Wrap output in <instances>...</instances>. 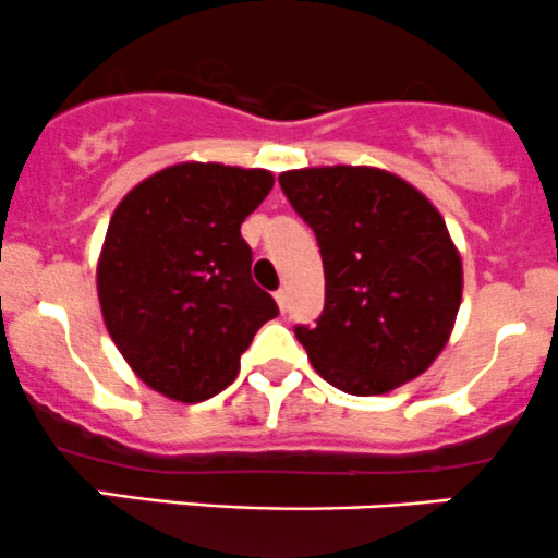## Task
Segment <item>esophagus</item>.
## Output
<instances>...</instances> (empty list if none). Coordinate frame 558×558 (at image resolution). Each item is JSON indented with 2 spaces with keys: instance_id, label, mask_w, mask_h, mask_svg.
I'll return each instance as SVG.
<instances>
[{
  "instance_id": "esophagus-1",
  "label": "esophagus",
  "mask_w": 558,
  "mask_h": 558,
  "mask_svg": "<svg viewBox=\"0 0 558 558\" xmlns=\"http://www.w3.org/2000/svg\"><path fill=\"white\" fill-rule=\"evenodd\" d=\"M274 298H277V305H279V311H281V314H284V311H287V290H279L277 295H274Z\"/></svg>"
}]
</instances>
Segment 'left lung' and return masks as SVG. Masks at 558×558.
I'll return each mask as SVG.
<instances>
[{
    "label": "left lung",
    "instance_id": "left-lung-1",
    "mask_svg": "<svg viewBox=\"0 0 558 558\" xmlns=\"http://www.w3.org/2000/svg\"><path fill=\"white\" fill-rule=\"evenodd\" d=\"M279 185L325 263V311L295 327L316 373L353 397L423 375L463 298V263L439 209L377 167H305L281 172Z\"/></svg>",
    "mask_w": 558,
    "mask_h": 558
}]
</instances>
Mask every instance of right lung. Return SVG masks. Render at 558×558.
<instances>
[{
	"label": "right lung",
	"mask_w": 558,
	"mask_h": 558,
	"mask_svg": "<svg viewBox=\"0 0 558 558\" xmlns=\"http://www.w3.org/2000/svg\"><path fill=\"white\" fill-rule=\"evenodd\" d=\"M274 189L268 170L183 161L137 183L113 209L98 301L124 362L167 399L231 386L239 356L279 314L253 281L242 223Z\"/></svg>",
	"instance_id": "right-lung-1"
}]
</instances>
